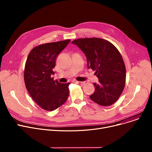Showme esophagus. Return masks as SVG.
<instances>
[{
	"mask_svg": "<svg viewBox=\"0 0 152 152\" xmlns=\"http://www.w3.org/2000/svg\"><path fill=\"white\" fill-rule=\"evenodd\" d=\"M77 83L79 84V85H81V86H84L87 83L85 82V81H77Z\"/></svg>",
	"mask_w": 152,
	"mask_h": 152,
	"instance_id": "1",
	"label": "esophagus"
}]
</instances>
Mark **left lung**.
<instances>
[{
  "label": "left lung",
  "instance_id": "obj_1",
  "mask_svg": "<svg viewBox=\"0 0 152 152\" xmlns=\"http://www.w3.org/2000/svg\"><path fill=\"white\" fill-rule=\"evenodd\" d=\"M72 43L86 55L88 68L95 71L99 83H94L95 91L90 99L107 107L115 103L126 83V67L122 56L111 42L101 38L77 39Z\"/></svg>",
  "mask_w": 152,
  "mask_h": 152
}]
</instances>
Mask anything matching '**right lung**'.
I'll return each instance as SVG.
<instances>
[{"label": "right lung", "instance_id": "add662e5", "mask_svg": "<svg viewBox=\"0 0 152 152\" xmlns=\"http://www.w3.org/2000/svg\"><path fill=\"white\" fill-rule=\"evenodd\" d=\"M69 39L37 45L29 52L26 61L24 80L31 97L41 108L53 111L65 103L69 96V83L53 80L52 69L60 53Z\"/></svg>", "mask_w": 152, "mask_h": 152}]
</instances>
